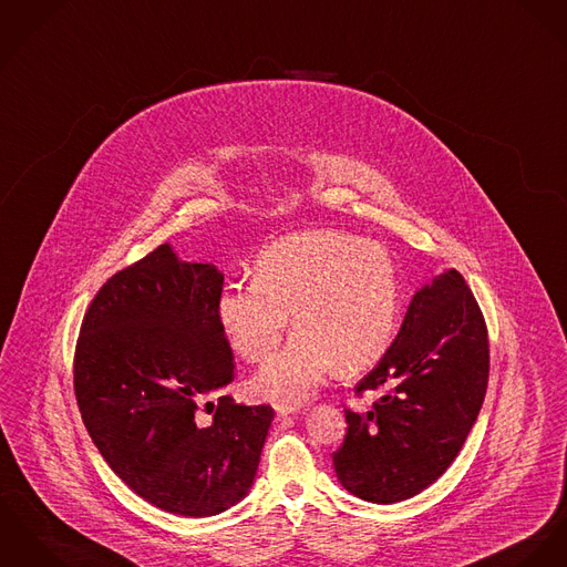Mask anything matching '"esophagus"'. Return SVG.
Here are the masks:
<instances>
[{"label":"esophagus","instance_id":"obj_1","mask_svg":"<svg viewBox=\"0 0 567 567\" xmlns=\"http://www.w3.org/2000/svg\"><path fill=\"white\" fill-rule=\"evenodd\" d=\"M275 410H277V415H279V417H286V415L297 412V408H295V405H284V403H281V405H275Z\"/></svg>","mask_w":567,"mask_h":567}]
</instances>
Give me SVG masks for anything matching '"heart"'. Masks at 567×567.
I'll list each match as a JSON object with an SVG mask.
<instances>
[{
	"mask_svg": "<svg viewBox=\"0 0 567 567\" xmlns=\"http://www.w3.org/2000/svg\"><path fill=\"white\" fill-rule=\"evenodd\" d=\"M401 308L392 254L336 229L286 236L259 254L256 279L229 284L218 299L220 329L238 358H269L293 311L298 331L256 377L264 399L297 405L340 365L355 374L385 355Z\"/></svg>",
	"mask_w": 567,
	"mask_h": 567,
	"instance_id": "heart-1",
	"label": "heart"
}]
</instances>
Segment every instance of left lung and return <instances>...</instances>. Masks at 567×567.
Returning a JSON list of instances; mask_svg holds the SVG:
<instances>
[{
  "instance_id": "1",
  "label": "left lung",
  "mask_w": 567,
  "mask_h": 567,
  "mask_svg": "<svg viewBox=\"0 0 567 567\" xmlns=\"http://www.w3.org/2000/svg\"><path fill=\"white\" fill-rule=\"evenodd\" d=\"M489 377L483 313L451 268L413 295L399 336L355 392H381L365 413L344 410L333 453L338 481L361 501H408L455 462L481 412Z\"/></svg>"
}]
</instances>
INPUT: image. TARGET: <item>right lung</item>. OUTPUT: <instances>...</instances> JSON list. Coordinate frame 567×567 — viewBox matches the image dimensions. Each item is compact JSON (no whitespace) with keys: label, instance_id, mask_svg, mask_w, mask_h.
Listing matches in <instances>:
<instances>
[{"label":"right lung","instance_id":"obj_1","mask_svg":"<svg viewBox=\"0 0 567 567\" xmlns=\"http://www.w3.org/2000/svg\"><path fill=\"white\" fill-rule=\"evenodd\" d=\"M223 272L159 245L118 270L84 313L73 388L112 472L157 509L220 514L254 485L272 408L207 403L234 381L218 322Z\"/></svg>","mask_w":567,"mask_h":567}]
</instances>
